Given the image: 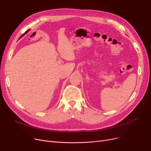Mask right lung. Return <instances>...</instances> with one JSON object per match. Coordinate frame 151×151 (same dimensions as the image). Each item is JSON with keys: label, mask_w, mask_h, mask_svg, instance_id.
<instances>
[{"label": "right lung", "mask_w": 151, "mask_h": 151, "mask_svg": "<svg viewBox=\"0 0 151 151\" xmlns=\"http://www.w3.org/2000/svg\"><path fill=\"white\" fill-rule=\"evenodd\" d=\"M23 35H21V37H20V38H21V37H22V36H23Z\"/></svg>", "instance_id": "obj_1"}]
</instances>
